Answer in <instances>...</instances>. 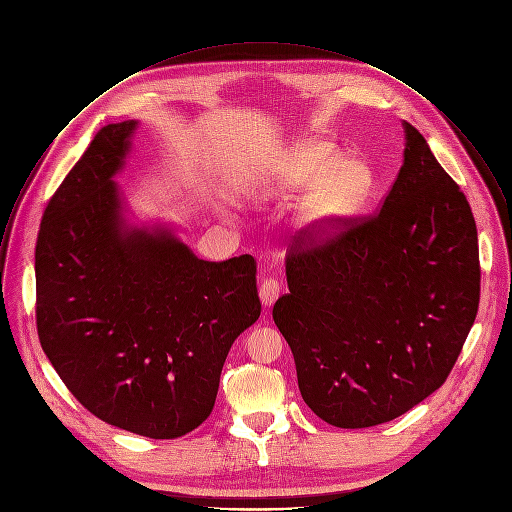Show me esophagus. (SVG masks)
Wrapping results in <instances>:
<instances>
[{
  "mask_svg": "<svg viewBox=\"0 0 512 512\" xmlns=\"http://www.w3.org/2000/svg\"><path fill=\"white\" fill-rule=\"evenodd\" d=\"M280 296V284L276 278H266L260 284V300L264 306H272L276 302V298Z\"/></svg>",
  "mask_w": 512,
  "mask_h": 512,
  "instance_id": "obj_1",
  "label": "esophagus"
}]
</instances>
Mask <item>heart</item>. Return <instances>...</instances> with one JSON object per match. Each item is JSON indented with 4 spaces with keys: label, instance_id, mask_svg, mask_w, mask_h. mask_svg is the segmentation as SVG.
Instances as JSON below:
<instances>
[{
    "label": "heart",
    "instance_id": "1",
    "mask_svg": "<svg viewBox=\"0 0 512 512\" xmlns=\"http://www.w3.org/2000/svg\"><path fill=\"white\" fill-rule=\"evenodd\" d=\"M304 189L294 230L306 242H323L363 210L373 189V173L357 157L341 159V151L329 141H304L266 171L262 191L270 197H290Z\"/></svg>",
    "mask_w": 512,
    "mask_h": 512
}]
</instances>
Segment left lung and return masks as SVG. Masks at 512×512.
<instances>
[{"label":"left lung","instance_id":"obj_1","mask_svg":"<svg viewBox=\"0 0 512 512\" xmlns=\"http://www.w3.org/2000/svg\"><path fill=\"white\" fill-rule=\"evenodd\" d=\"M379 214L286 256L272 319L304 403L331 426L371 428L410 412L452 371L480 300L466 195L410 123Z\"/></svg>","mask_w":512,"mask_h":512}]
</instances>
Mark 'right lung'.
<instances>
[{
	"label": "right lung",
	"mask_w": 512,
	"mask_h": 512,
	"mask_svg": "<svg viewBox=\"0 0 512 512\" xmlns=\"http://www.w3.org/2000/svg\"><path fill=\"white\" fill-rule=\"evenodd\" d=\"M137 121L102 127L64 177L36 242V325L98 420L171 440L206 422L232 343L260 317L250 254L199 260L173 228L135 226L115 175Z\"/></svg>",
	"instance_id": "1"
}]
</instances>
